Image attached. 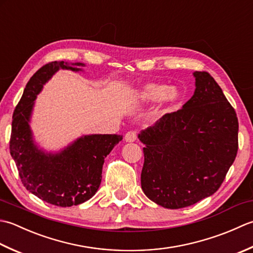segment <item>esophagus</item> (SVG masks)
I'll return each instance as SVG.
<instances>
[{"mask_svg": "<svg viewBox=\"0 0 253 253\" xmlns=\"http://www.w3.org/2000/svg\"><path fill=\"white\" fill-rule=\"evenodd\" d=\"M125 140H126V142H127V143L134 142V141L136 140V133L134 132V131L127 132V133L126 134V136H125Z\"/></svg>", "mask_w": 253, "mask_h": 253, "instance_id": "34e87169", "label": "esophagus"}]
</instances>
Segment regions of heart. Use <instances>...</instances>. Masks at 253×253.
Segmentation results:
<instances>
[{"label":"heart","mask_w":253,"mask_h":253,"mask_svg":"<svg viewBox=\"0 0 253 253\" xmlns=\"http://www.w3.org/2000/svg\"><path fill=\"white\" fill-rule=\"evenodd\" d=\"M136 96L140 100L151 102L159 100L163 105H171L178 99V91L173 87H167L164 84L148 83L136 90Z\"/></svg>","instance_id":"b5f03b06"}]
</instances>
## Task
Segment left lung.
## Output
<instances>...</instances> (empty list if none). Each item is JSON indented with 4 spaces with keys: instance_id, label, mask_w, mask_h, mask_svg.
I'll use <instances>...</instances> for the list:
<instances>
[{
    "instance_id": "8db88e82",
    "label": "left lung",
    "mask_w": 253,
    "mask_h": 253,
    "mask_svg": "<svg viewBox=\"0 0 253 253\" xmlns=\"http://www.w3.org/2000/svg\"><path fill=\"white\" fill-rule=\"evenodd\" d=\"M195 90L181 109L138 134L142 190L165 209H182L214 194L237 151L238 119L208 72L193 73Z\"/></svg>"
}]
</instances>
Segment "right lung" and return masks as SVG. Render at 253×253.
I'll list each match as a JSON object with an SVG mask.
<instances>
[{
  "instance_id": "obj_1",
  "label": "right lung",
  "mask_w": 253,
  "mask_h": 253,
  "mask_svg": "<svg viewBox=\"0 0 253 253\" xmlns=\"http://www.w3.org/2000/svg\"><path fill=\"white\" fill-rule=\"evenodd\" d=\"M84 63L54 61L43 65L32 76L15 108L9 152L24 187L47 203L56 206L79 205L94 197L101 182L105 158L122 135L90 134L71 143L58 153H45L33 138L30 117L35 99L43 85L61 70L79 72Z\"/></svg>"
}]
</instances>
